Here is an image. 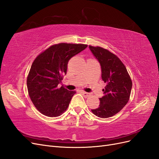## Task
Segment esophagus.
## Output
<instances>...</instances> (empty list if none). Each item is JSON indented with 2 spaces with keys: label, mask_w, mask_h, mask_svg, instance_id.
I'll list each match as a JSON object with an SVG mask.
<instances>
[{
  "label": "esophagus",
  "mask_w": 159,
  "mask_h": 159,
  "mask_svg": "<svg viewBox=\"0 0 159 159\" xmlns=\"http://www.w3.org/2000/svg\"><path fill=\"white\" fill-rule=\"evenodd\" d=\"M81 93H82V94H83V95L85 97V98H87V97L90 96V94H89V93H86V92L81 91Z\"/></svg>",
  "instance_id": "obj_1"
}]
</instances>
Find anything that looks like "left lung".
<instances>
[{
  "instance_id": "obj_1",
  "label": "left lung",
  "mask_w": 159,
  "mask_h": 159,
  "mask_svg": "<svg viewBox=\"0 0 159 159\" xmlns=\"http://www.w3.org/2000/svg\"><path fill=\"white\" fill-rule=\"evenodd\" d=\"M92 53L98 60L102 69V79L106 86L102 90L98 108L92 112L101 118H107L121 110L129 100L132 81L125 66L117 56L103 48L89 45Z\"/></svg>"
}]
</instances>
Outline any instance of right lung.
<instances>
[{
	"instance_id": "1",
	"label": "right lung",
	"mask_w": 159,
	"mask_h": 159,
	"mask_svg": "<svg viewBox=\"0 0 159 159\" xmlns=\"http://www.w3.org/2000/svg\"><path fill=\"white\" fill-rule=\"evenodd\" d=\"M81 43L55 44L39 54L27 77L28 94L36 109L48 117H57L67 109L76 91L58 84L63 79L70 58L87 48Z\"/></svg>"
}]
</instances>
